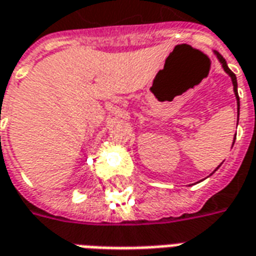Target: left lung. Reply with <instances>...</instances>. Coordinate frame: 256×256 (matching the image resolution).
Listing matches in <instances>:
<instances>
[{
  "mask_svg": "<svg viewBox=\"0 0 256 256\" xmlns=\"http://www.w3.org/2000/svg\"><path fill=\"white\" fill-rule=\"evenodd\" d=\"M214 53H215V56L218 58V60H220V63L222 64V68L225 70V72L228 74L229 76H230L232 82H233V90H234V96H236V100H237V123H238V111H240V98H238V93H237V79H236V75L232 72L230 68L228 67V64H226L225 58H222L220 53L216 52V50H214ZM234 140H236V136H234ZM233 144H234V141H233ZM232 146H233V145H232ZM220 166H218V167H220ZM218 167H216V168H218ZM216 168H215V170H216ZM215 170H214V172H215Z\"/></svg>",
  "mask_w": 256,
  "mask_h": 256,
  "instance_id": "obj_1",
  "label": "left lung"
}]
</instances>
